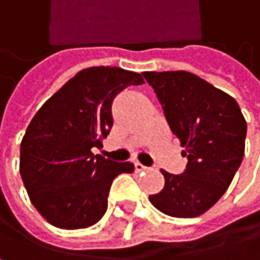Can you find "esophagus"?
Returning a JSON list of instances; mask_svg holds the SVG:
<instances>
[{
	"mask_svg": "<svg viewBox=\"0 0 260 260\" xmlns=\"http://www.w3.org/2000/svg\"><path fill=\"white\" fill-rule=\"evenodd\" d=\"M135 170L139 173V172H145V170H147V167H145V166H142L141 162H135Z\"/></svg>",
	"mask_w": 260,
	"mask_h": 260,
	"instance_id": "esophagus-1",
	"label": "esophagus"
}]
</instances>
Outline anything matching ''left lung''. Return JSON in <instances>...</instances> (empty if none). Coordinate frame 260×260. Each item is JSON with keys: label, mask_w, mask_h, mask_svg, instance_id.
I'll return each instance as SVG.
<instances>
[{"label": "left lung", "mask_w": 260, "mask_h": 260, "mask_svg": "<svg viewBox=\"0 0 260 260\" xmlns=\"http://www.w3.org/2000/svg\"><path fill=\"white\" fill-rule=\"evenodd\" d=\"M188 159L150 202L173 217H196L230 187L245 151L247 122L235 98L190 72H144Z\"/></svg>", "instance_id": "obj_1"}]
</instances>
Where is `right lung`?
Here are the masks:
<instances>
[{
    "mask_svg": "<svg viewBox=\"0 0 260 260\" xmlns=\"http://www.w3.org/2000/svg\"><path fill=\"white\" fill-rule=\"evenodd\" d=\"M139 73L119 67H90L69 79L30 121L19 150V173L27 194L55 226L85 229L107 210L113 179L133 173L132 162L93 154L112 125V103Z\"/></svg>",
    "mask_w": 260,
    "mask_h": 260,
    "instance_id": "obj_1",
    "label": "right lung"
}]
</instances>
